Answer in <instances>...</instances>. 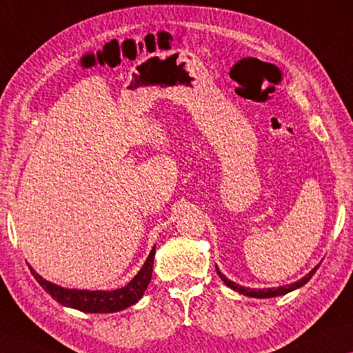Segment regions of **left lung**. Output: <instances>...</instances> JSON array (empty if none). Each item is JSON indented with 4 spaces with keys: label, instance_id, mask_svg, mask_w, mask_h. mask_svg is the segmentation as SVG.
I'll list each match as a JSON object with an SVG mask.
<instances>
[{
    "label": "left lung",
    "instance_id": "obj_1",
    "mask_svg": "<svg viewBox=\"0 0 353 353\" xmlns=\"http://www.w3.org/2000/svg\"><path fill=\"white\" fill-rule=\"evenodd\" d=\"M319 268V265L314 270H311L309 271V273L305 276V278L303 279H300V281H296V283H294V284H289V285H284V287H278V289H249V287H241V285H238V284H235L233 283V281H230V279H227L224 274L221 273V271L218 270V267H216V271H218V274H219V278L224 281V284L225 285H229L230 289H233V290H236V292H240V294H243V295H246V296H254V298H271V296H279V295H284V294H289V292H292V290H295V289H298V287H301V285H305L309 279L312 278L314 276V273H316V270Z\"/></svg>",
    "mask_w": 353,
    "mask_h": 353
}]
</instances>
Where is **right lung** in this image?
I'll use <instances>...</instances> for the list:
<instances>
[{"instance_id":"obj_1","label":"right lung","mask_w":353,"mask_h":353,"mask_svg":"<svg viewBox=\"0 0 353 353\" xmlns=\"http://www.w3.org/2000/svg\"><path fill=\"white\" fill-rule=\"evenodd\" d=\"M156 248L151 249L148 259H146L142 270L139 271L137 276L128 285L121 287L117 290H75V289H64V287L55 285L48 283L44 278H41L34 270L30 267L31 274L41 284L48 295H52L55 300L63 306H69L79 309L82 312H118L123 311L129 306H132L142 298L143 292L148 287L151 281V273H153V262H154Z\"/></svg>"}]
</instances>
